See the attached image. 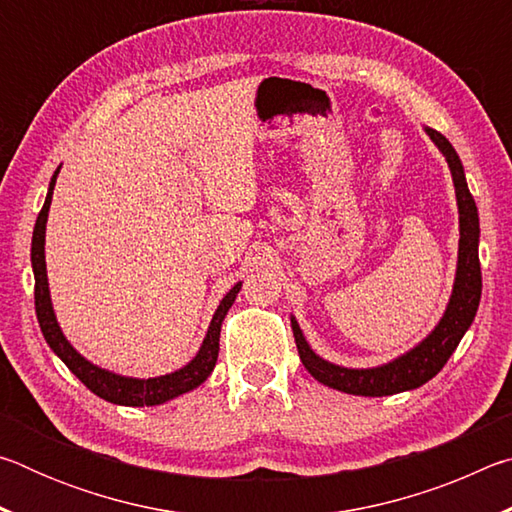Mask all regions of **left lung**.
Masks as SVG:
<instances>
[{
    "instance_id": "8db88e82",
    "label": "left lung",
    "mask_w": 512,
    "mask_h": 512,
    "mask_svg": "<svg viewBox=\"0 0 512 512\" xmlns=\"http://www.w3.org/2000/svg\"><path fill=\"white\" fill-rule=\"evenodd\" d=\"M431 142L438 146V151L445 155L452 171L454 189H456V205H458V264H456V277L454 289L449 296L447 309L438 325L422 339L415 348L404 352L388 363H381L375 368H345L329 363L323 357L311 350L305 334L298 325V320L291 316V329L296 336L298 354L302 366L309 370V375L318 379L320 384L329 388H336L341 393L350 395H363V397H384L395 395L404 391H413L427 384L429 379L438 375L452 352L458 348V343L470 329L472 320L476 316L481 300V264H479V212H476V203L467 189L465 171L461 158L449 144L445 135H440L433 128H424Z\"/></svg>"
}]
</instances>
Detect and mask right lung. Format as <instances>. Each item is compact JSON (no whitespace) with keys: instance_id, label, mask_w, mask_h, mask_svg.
Masks as SVG:
<instances>
[{"instance_id":"add662e5","label":"right lung","mask_w":512,"mask_h":512,"mask_svg":"<svg viewBox=\"0 0 512 512\" xmlns=\"http://www.w3.org/2000/svg\"><path fill=\"white\" fill-rule=\"evenodd\" d=\"M60 167L54 171V178L49 183V192L45 198V205L38 214L36 228H33V239H31V266H33V277H36V314L38 323L42 329V336L49 343V348L58 354V359L65 363V366L79 377L85 386L90 388L94 395H99L101 400L121 404V406H155L173 400V397L194 391L203 384V381L210 377V372L216 366V357H219V336H221V323L228 309L235 302L237 293L241 289V282H237L228 293H225L223 300L216 307L212 323L207 327V334L203 339L201 350L196 352V357L176 372H169V375L160 377H149V379H137V377H124L117 375V372H110L106 368L94 366L83 354L72 348V343L65 339L63 329H60L54 307H51V296H49V282H47V262H45V230H47V216H49V205L51 196H54V185L58 178Z\"/></svg>"}]
</instances>
